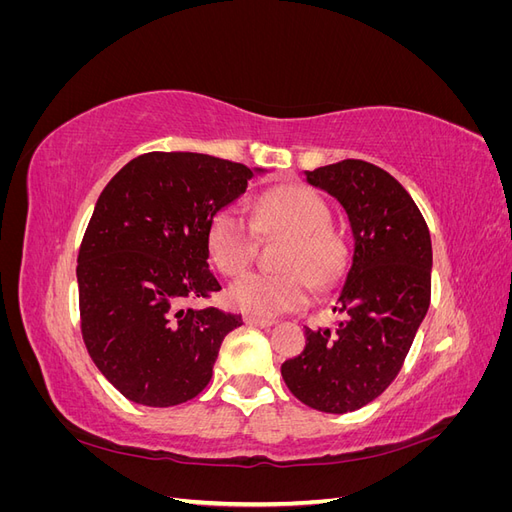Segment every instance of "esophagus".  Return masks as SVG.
Segmentation results:
<instances>
[{
    "label": "esophagus",
    "instance_id": "1",
    "mask_svg": "<svg viewBox=\"0 0 512 512\" xmlns=\"http://www.w3.org/2000/svg\"><path fill=\"white\" fill-rule=\"evenodd\" d=\"M243 322H245V324H250V327H262V329H265V327H271V324H273V320L258 318V316H252V314H245V316H243Z\"/></svg>",
    "mask_w": 512,
    "mask_h": 512
}]
</instances>
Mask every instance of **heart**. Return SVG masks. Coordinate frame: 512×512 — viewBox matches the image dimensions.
Wrapping results in <instances>:
<instances>
[{"label":"heart","instance_id":"1","mask_svg":"<svg viewBox=\"0 0 512 512\" xmlns=\"http://www.w3.org/2000/svg\"><path fill=\"white\" fill-rule=\"evenodd\" d=\"M324 200L303 185H282L262 194L254 222L239 207H222L209 224V252L224 275H239L256 254V228L288 232L286 273H245L228 288V301L252 316H280L309 303L318 286L333 284L346 265V247L329 230Z\"/></svg>","mask_w":512,"mask_h":512}]
</instances>
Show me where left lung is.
Masks as SVG:
<instances>
[{
  "mask_svg": "<svg viewBox=\"0 0 512 512\" xmlns=\"http://www.w3.org/2000/svg\"><path fill=\"white\" fill-rule=\"evenodd\" d=\"M348 215L352 256L335 294V329H305V350L282 365L305 406L346 414L374 401L404 365L429 309L431 237L412 196L386 170L344 160L303 170Z\"/></svg>",
  "mask_w": 512,
  "mask_h": 512,
  "instance_id": "left-lung-1",
  "label": "left lung"
}]
</instances>
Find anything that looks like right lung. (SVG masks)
<instances>
[{
    "label": "right lung",
    "instance_id": "right-lung-1",
    "mask_svg": "<svg viewBox=\"0 0 512 512\" xmlns=\"http://www.w3.org/2000/svg\"><path fill=\"white\" fill-rule=\"evenodd\" d=\"M267 175L194 151H151L102 190L81 243L83 339L102 376L134 404L170 408L213 376L224 337L243 324L183 307L222 290L209 271V224Z\"/></svg>",
    "mask_w": 512,
    "mask_h": 512
}]
</instances>
